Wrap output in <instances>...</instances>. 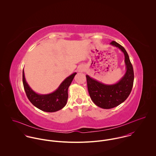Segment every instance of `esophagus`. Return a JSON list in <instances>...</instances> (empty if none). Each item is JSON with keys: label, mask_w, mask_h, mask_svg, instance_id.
<instances>
[{"label": "esophagus", "mask_w": 156, "mask_h": 156, "mask_svg": "<svg viewBox=\"0 0 156 156\" xmlns=\"http://www.w3.org/2000/svg\"><path fill=\"white\" fill-rule=\"evenodd\" d=\"M83 70H84V68H83V67H80V68H79V69H78V71H79V72H83Z\"/></svg>", "instance_id": "esophagus-1"}]
</instances>
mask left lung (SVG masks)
I'll return each mask as SVG.
<instances>
[{"label": "left lung", "instance_id": "obj_1", "mask_svg": "<svg viewBox=\"0 0 156 156\" xmlns=\"http://www.w3.org/2000/svg\"><path fill=\"white\" fill-rule=\"evenodd\" d=\"M110 44L118 47L123 52L126 71L124 76L116 83L104 84L87 75L89 95L95 105L103 109H112L123 103L129 96L133 88L134 72L133 66L126 49L113 41Z\"/></svg>", "mask_w": 156, "mask_h": 156}]
</instances>
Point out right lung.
Returning <instances> with one entry per match:
<instances>
[{
	"label": "right lung",
	"mask_w": 156,
	"mask_h": 156,
	"mask_svg": "<svg viewBox=\"0 0 156 156\" xmlns=\"http://www.w3.org/2000/svg\"><path fill=\"white\" fill-rule=\"evenodd\" d=\"M77 73L71 74L60 84L54 92L48 94H39L31 89L27 83L23 69V83L26 95L31 103L38 109L54 112L62 109L67 104L68 89Z\"/></svg>",
	"instance_id": "1"
}]
</instances>
